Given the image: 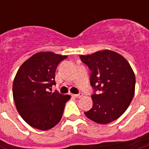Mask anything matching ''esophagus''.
I'll use <instances>...</instances> for the list:
<instances>
[{"instance_id":"obj_1","label":"esophagus","mask_w":149,"mask_h":149,"mask_svg":"<svg viewBox=\"0 0 149 149\" xmlns=\"http://www.w3.org/2000/svg\"><path fill=\"white\" fill-rule=\"evenodd\" d=\"M72 97H74L75 98H81L83 97V94L79 93V94H72Z\"/></svg>"}]
</instances>
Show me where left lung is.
<instances>
[{
    "instance_id": "1",
    "label": "left lung",
    "mask_w": 149,
    "mask_h": 149,
    "mask_svg": "<svg viewBox=\"0 0 149 149\" xmlns=\"http://www.w3.org/2000/svg\"><path fill=\"white\" fill-rule=\"evenodd\" d=\"M80 57L92 71L91 85L98 91L92 96L93 105L85 116L101 125L118 119L135 93L136 77L131 65L123 56L109 49Z\"/></svg>"
}]
</instances>
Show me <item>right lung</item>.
<instances>
[{
	"label": "right lung",
	"instance_id": "right-lung-1",
	"mask_svg": "<svg viewBox=\"0 0 149 149\" xmlns=\"http://www.w3.org/2000/svg\"><path fill=\"white\" fill-rule=\"evenodd\" d=\"M68 56L52 52L35 53L21 65L13 84L17 110L33 128L46 131L58 124L69 95L50 93L59 63Z\"/></svg>",
	"mask_w": 149,
	"mask_h": 149
}]
</instances>
